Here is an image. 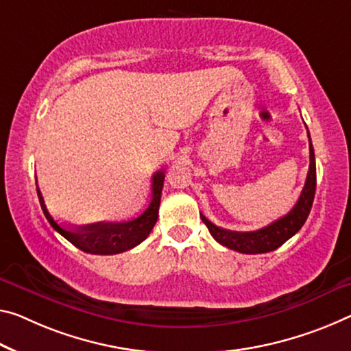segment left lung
Returning <instances> with one entry per match:
<instances>
[{
  "label": "left lung",
  "mask_w": 351,
  "mask_h": 351,
  "mask_svg": "<svg viewBox=\"0 0 351 351\" xmlns=\"http://www.w3.org/2000/svg\"><path fill=\"white\" fill-rule=\"evenodd\" d=\"M307 138H309V172H307L306 183L303 191H301L298 201H296L295 207L290 210L287 215L282 218L274 221V223L265 226V228L252 230V232H234L215 226L212 221H208L204 215H201V219L204 224L207 226L210 234L219 245H223L229 250L243 252V254H262V252H269L278 250L279 246L284 245L285 241L298 232L303 224L306 223L309 212L312 208V202H314L315 196V186H317V171H315V155L314 147H312L309 132H307Z\"/></svg>",
  "instance_id": "left-lung-1"
}]
</instances>
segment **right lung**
Returning a JSON list of instances; mask_svg holds the SVG:
<instances>
[{"mask_svg": "<svg viewBox=\"0 0 351 351\" xmlns=\"http://www.w3.org/2000/svg\"><path fill=\"white\" fill-rule=\"evenodd\" d=\"M163 182L165 172L160 169L152 177V199H150L149 207L138 218L127 221V223H97L82 226V228H66V226L59 224L47 210L39 186H37V196H39L40 207L44 210L48 223L64 239H67L70 243L84 252H89V254L111 256L132 250V247L138 246L141 241L147 239V235L158 219Z\"/></svg>", "mask_w": 351, "mask_h": 351, "instance_id": "right-lung-1", "label": "right lung"}]
</instances>
